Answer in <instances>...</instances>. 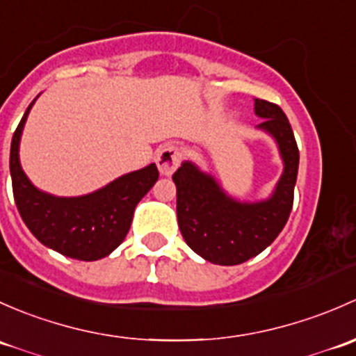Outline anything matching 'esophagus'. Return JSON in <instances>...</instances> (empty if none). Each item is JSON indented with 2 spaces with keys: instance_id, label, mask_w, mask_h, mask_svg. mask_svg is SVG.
Listing matches in <instances>:
<instances>
[{
  "instance_id": "obj_1",
  "label": "esophagus",
  "mask_w": 356,
  "mask_h": 356,
  "mask_svg": "<svg viewBox=\"0 0 356 356\" xmlns=\"http://www.w3.org/2000/svg\"><path fill=\"white\" fill-rule=\"evenodd\" d=\"M181 157H183L181 149L177 147V145H166L164 149H161L156 157V163H157V168H159L161 175H166V177L173 175L175 171H177V168L179 166V163H181Z\"/></svg>"
}]
</instances>
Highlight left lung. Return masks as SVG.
<instances>
[{
	"instance_id": "left-lung-1",
	"label": "left lung",
	"mask_w": 356,
	"mask_h": 356,
	"mask_svg": "<svg viewBox=\"0 0 356 356\" xmlns=\"http://www.w3.org/2000/svg\"><path fill=\"white\" fill-rule=\"evenodd\" d=\"M255 115L264 118L259 128L276 138L284 163L270 199L236 202L211 175L188 161L173 175L179 232L195 254L219 266H236L266 250L284 228L293 207L300 154L291 124L280 106L264 99H255Z\"/></svg>"
}]
</instances>
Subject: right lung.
Masks as SVG:
<instances>
[{"instance_id":"1","label":"right lung","mask_w":356,"mask_h":356,"mask_svg":"<svg viewBox=\"0 0 356 356\" xmlns=\"http://www.w3.org/2000/svg\"><path fill=\"white\" fill-rule=\"evenodd\" d=\"M34 101L18 123L10 149V173L18 212L31 233L61 255L76 260L106 257L127 236L135 207L159 178L157 166L151 164L124 175L83 197L67 199L41 192L29 181L18 161L20 135Z\"/></svg>"}]
</instances>
